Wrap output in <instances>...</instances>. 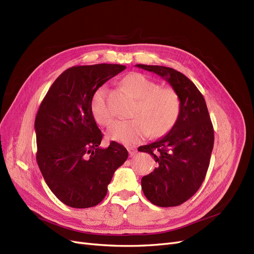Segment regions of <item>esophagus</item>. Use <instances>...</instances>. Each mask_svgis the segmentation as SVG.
Segmentation results:
<instances>
[{
  "mask_svg": "<svg viewBox=\"0 0 254 254\" xmlns=\"http://www.w3.org/2000/svg\"><path fill=\"white\" fill-rule=\"evenodd\" d=\"M127 150H128V152H129V155H130V156H134V155L136 154V152H137L134 147H128V148H127Z\"/></svg>",
  "mask_w": 254,
  "mask_h": 254,
  "instance_id": "obj_1",
  "label": "esophagus"
}]
</instances>
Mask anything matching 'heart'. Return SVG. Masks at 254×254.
<instances>
[{"mask_svg":"<svg viewBox=\"0 0 254 254\" xmlns=\"http://www.w3.org/2000/svg\"><path fill=\"white\" fill-rule=\"evenodd\" d=\"M123 84L137 99L133 111L135 117L128 121H118L108 130V136L122 144H136L150 133L161 136L174 126L181 112L179 94L171 87L160 86L152 78L134 72L127 75ZM92 116L99 124L109 126L115 115L107 103L106 88L98 89L91 101Z\"/></svg>","mask_w":254,"mask_h":254,"instance_id":"1","label":"heart"}]
</instances>
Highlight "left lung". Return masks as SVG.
I'll return each instance as SVG.
<instances>
[{
    "label": "left lung",
    "mask_w": 254,
    "mask_h": 254,
    "mask_svg": "<svg viewBox=\"0 0 254 254\" xmlns=\"http://www.w3.org/2000/svg\"><path fill=\"white\" fill-rule=\"evenodd\" d=\"M138 68L164 77L177 91L181 112L177 123L159 141L141 147L150 153L157 167L142 179L145 196L159 207L185 203L202 185L210 163L214 131L203 94L176 69L142 65Z\"/></svg>",
    "instance_id": "8db88e82"
}]
</instances>
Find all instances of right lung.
<instances>
[{
  "mask_svg": "<svg viewBox=\"0 0 254 254\" xmlns=\"http://www.w3.org/2000/svg\"><path fill=\"white\" fill-rule=\"evenodd\" d=\"M118 64L68 68L51 85L34 122L37 162L50 190L72 208L97 206L113 173L128 157L115 141L103 149V134L91 112L93 94L125 70Z\"/></svg>",
  "mask_w": 254,
  "mask_h": 254,
  "instance_id": "obj_1",
  "label": "right lung"
}]
</instances>
